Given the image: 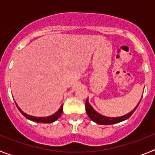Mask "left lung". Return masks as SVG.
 I'll return each mask as SVG.
<instances>
[{
    "label": "left lung",
    "instance_id": "1",
    "mask_svg": "<svg viewBox=\"0 0 155 155\" xmlns=\"http://www.w3.org/2000/svg\"><path fill=\"white\" fill-rule=\"evenodd\" d=\"M139 103L137 105V106L133 109L131 112H130L127 114L124 115V116H119V117H108V116H103V115L100 114L98 112L94 110L93 109V107L88 102V98H87L86 100V103H85V109H86V113H87V116H89V118L92 120L93 122L96 123V124H100V125H112V124H118V123H120L122 121H124V120H127L128 118H130L132 114L134 113V112L136 110V109L137 108V106L139 105Z\"/></svg>",
    "mask_w": 155,
    "mask_h": 155
}]
</instances>
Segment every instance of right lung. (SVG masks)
Wrapping results in <instances>:
<instances>
[{
    "instance_id": "1",
    "label": "right lung",
    "mask_w": 155,
    "mask_h": 155,
    "mask_svg": "<svg viewBox=\"0 0 155 155\" xmlns=\"http://www.w3.org/2000/svg\"><path fill=\"white\" fill-rule=\"evenodd\" d=\"M16 106L18 109V110L21 112V114L27 118L28 120H31V121L33 122H36V123H42V124H51L53 122L56 121L57 120H58V118H60L63 113V105H61V106L60 107V109L57 110V112H56L54 114L51 115L50 116H47V117H36V116H30V115L26 114V113H25L22 110H21L20 108L18 106L17 103L15 102Z\"/></svg>"
}]
</instances>
